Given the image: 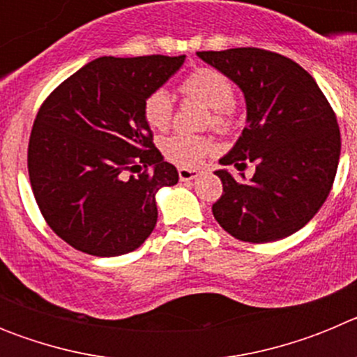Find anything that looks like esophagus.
Wrapping results in <instances>:
<instances>
[{"mask_svg":"<svg viewBox=\"0 0 357 357\" xmlns=\"http://www.w3.org/2000/svg\"><path fill=\"white\" fill-rule=\"evenodd\" d=\"M197 176H198V172H197V169H189V168H178V178H181L182 182L193 181V178H197Z\"/></svg>","mask_w":357,"mask_h":357,"instance_id":"34e87169","label":"esophagus"}]
</instances>
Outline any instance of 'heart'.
I'll use <instances>...</instances> for the list:
<instances>
[{"mask_svg":"<svg viewBox=\"0 0 357 357\" xmlns=\"http://www.w3.org/2000/svg\"><path fill=\"white\" fill-rule=\"evenodd\" d=\"M184 98L197 100L209 107V121L213 128L223 132L232 123L236 103V87L225 73L211 66H198L189 71L178 84ZM173 100L164 89L151 91L143 102V118L153 130H166L173 118ZM211 143L202 135L175 134L162 143L166 159L178 166H195L209 151Z\"/></svg>","mask_w":357,"mask_h":357,"instance_id":"1","label":"heart"}]
</instances>
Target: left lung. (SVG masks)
Listing matches in <instances>:
<instances>
[{"instance_id": "8db88e82", "label": "left lung", "mask_w": 357, "mask_h": 357, "mask_svg": "<svg viewBox=\"0 0 357 357\" xmlns=\"http://www.w3.org/2000/svg\"><path fill=\"white\" fill-rule=\"evenodd\" d=\"M197 55L236 82L247 100V127L220 162L239 172L255 164L248 182L218 169L223 193L213 204L214 218L241 241L288 238L333 188L342 150L333 107L314 78L284 55L261 48Z\"/></svg>"}]
</instances>
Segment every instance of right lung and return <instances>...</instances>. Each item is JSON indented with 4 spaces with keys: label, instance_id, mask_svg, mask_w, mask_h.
<instances>
[{
    "label": "right lung",
    "instance_id": "1",
    "mask_svg": "<svg viewBox=\"0 0 357 357\" xmlns=\"http://www.w3.org/2000/svg\"><path fill=\"white\" fill-rule=\"evenodd\" d=\"M184 59L100 56L40 105L28 143L31 191L50 229L73 248L114 257L151 234L155 193L178 173L153 144L143 102Z\"/></svg>",
    "mask_w": 357,
    "mask_h": 357
}]
</instances>
